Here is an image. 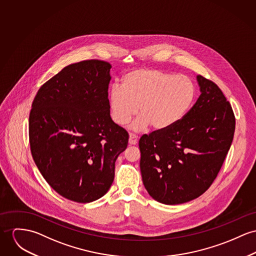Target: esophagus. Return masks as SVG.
Masks as SVG:
<instances>
[{"mask_svg":"<svg viewBox=\"0 0 256 256\" xmlns=\"http://www.w3.org/2000/svg\"><path fill=\"white\" fill-rule=\"evenodd\" d=\"M128 144L130 145H136L138 144V136L130 134V138H128Z\"/></svg>","mask_w":256,"mask_h":256,"instance_id":"34e87169","label":"esophagus"}]
</instances>
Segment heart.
<instances>
[{
	"mask_svg": "<svg viewBox=\"0 0 256 256\" xmlns=\"http://www.w3.org/2000/svg\"><path fill=\"white\" fill-rule=\"evenodd\" d=\"M196 86L187 76L141 68L126 74L122 84H114L109 92L111 117L117 124H126L134 132L149 124L156 130H166L178 122L191 108L196 98Z\"/></svg>",
	"mask_w": 256,
	"mask_h": 256,
	"instance_id": "1",
	"label": "heart"
}]
</instances>
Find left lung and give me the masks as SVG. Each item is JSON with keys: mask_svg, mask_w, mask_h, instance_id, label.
Masks as SVG:
<instances>
[{"mask_svg": "<svg viewBox=\"0 0 256 256\" xmlns=\"http://www.w3.org/2000/svg\"><path fill=\"white\" fill-rule=\"evenodd\" d=\"M200 96L172 126L139 140L140 170L149 195L179 204L204 194L212 184L231 147L235 116L216 84L197 76Z\"/></svg>", "mask_w": 256, "mask_h": 256, "instance_id": "left-lung-1", "label": "left lung"}]
</instances>
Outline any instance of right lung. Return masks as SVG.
Listing matches in <instances>:
<instances>
[{
  "label": "right lung",
  "mask_w": 256,
  "mask_h": 256,
  "mask_svg": "<svg viewBox=\"0 0 256 256\" xmlns=\"http://www.w3.org/2000/svg\"><path fill=\"white\" fill-rule=\"evenodd\" d=\"M111 64L84 60L64 67L40 88L29 116L31 153L59 195L77 202L103 197L126 149L128 132L110 116Z\"/></svg>",
  "instance_id": "add662e5"
}]
</instances>
